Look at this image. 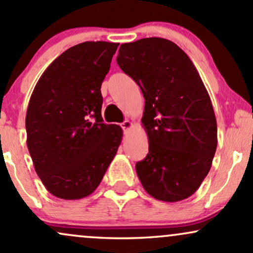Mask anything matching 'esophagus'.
<instances>
[{"label": "esophagus", "instance_id": "obj_1", "mask_svg": "<svg viewBox=\"0 0 253 253\" xmlns=\"http://www.w3.org/2000/svg\"><path fill=\"white\" fill-rule=\"evenodd\" d=\"M132 126H133V123L129 120H125L124 123L121 124V127H123L124 130H128L129 128H132Z\"/></svg>", "mask_w": 253, "mask_h": 253}]
</instances>
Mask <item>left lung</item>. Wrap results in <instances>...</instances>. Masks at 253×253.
Wrapping results in <instances>:
<instances>
[{
    "mask_svg": "<svg viewBox=\"0 0 253 253\" xmlns=\"http://www.w3.org/2000/svg\"><path fill=\"white\" fill-rule=\"evenodd\" d=\"M117 62L145 98L149 153L135 164L136 175L157 200L187 199L210 172L217 145L215 114L199 72L182 48L163 38L123 43Z\"/></svg>",
    "mask_w": 253,
    "mask_h": 253,
    "instance_id": "8db88e82",
    "label": "left lung"
}]
</instances>
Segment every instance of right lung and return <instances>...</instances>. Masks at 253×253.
Returning <instances> with one entry per match:
<instances>
[{
    "mask_svg": "<svg viewBox=\"0 0 253 253\" xmlns=\"http://www.w3.org/2000/svg\"><path fill=\"white\" fill-rule=\"evenodd\" d=\"M119 43L85 42L63 52L38 81L26 114L34 169L52 195H90L123 139L118 125L103 124L101 84Z\"/></svg>",
    "mask_w": 253,
    "mask_h": 253,
    "instance_id": "add662e5",
    "label": "right lung"
}]
</instances>
